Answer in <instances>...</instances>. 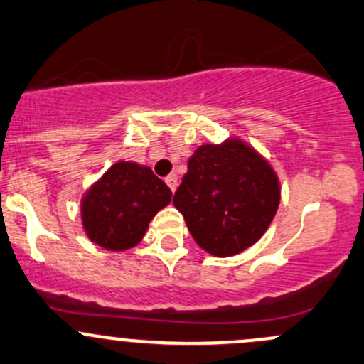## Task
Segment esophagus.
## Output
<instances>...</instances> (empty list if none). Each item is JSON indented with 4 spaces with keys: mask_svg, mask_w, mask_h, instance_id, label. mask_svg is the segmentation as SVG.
I'll return each instance as SVG.
<instances>
[{
    "mask_svg": "<svg viewBox=\"0 0 364 364\" xmlns=\"http://www.w3.org/2000/svg\"><path fill=\"white\" fill-rule=\"evenodd\" d=\"M166 183H167V186H169V188L172 190V192H174V190L178 188V176H176V174L167 176V178H166Z\"/></svg>",
    "mask_w": 364,
    "mask_h": 364,
    "instance_id": "34e87169",
    "label": "esophagus"
}]
</instances>
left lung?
Returning <instances> with one entry per match:
<instances>
[{
	"label": "left lung",
	"instance_id": "left-lung-1",
	"mask_svg": "<svg viewBox=\"0 0 364 364\" xmlns=\"http://www.w3.org/2000/svg\"><path fill=\"white\" fill-rule=\"evenodd\" d=\"M172 202L195 242L225 258L262 239L277 213L281 186L255 148L230 137L195 150Z\"/></svg>",
	"mask_w": 364,
	"mask_h": 364
}]
</instances>
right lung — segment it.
<instances>
[{"instance_id":"obj_1","label":"right lung","mask_w":364,"mask_h":364,"mask_svg":"<svg viewBox=\"0 0 364 364\" xmlns=\"http://www.w3.org/2000/svg\"><path fill=\"white\" fill-rule=\"evenodd\" d=\"M171 198V188L150 167L120 160L83 195V230L105 250L127 251L141 242Z\"/></svg>"}]
</instances>
